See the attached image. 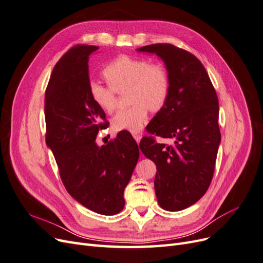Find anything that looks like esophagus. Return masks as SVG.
<instances>
[{
    "label": "esophagus",
    "instance_id": "34e87169",
    "mask_svg": "<svg viewBox=\"0 0 263 263\" xmlns=\"http://www.w3.org/2000/svg\"><path fill=\"white\" fill-rule=\"evenodd\" d=\"M133 136H134L135 140L137 141V144H139V142H140V139H141V135H139V134H133Z\"/></svg>",
    "mask_w": 263,
    "mask_h": 263
}]
</instances>
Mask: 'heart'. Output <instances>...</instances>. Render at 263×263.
<instances>
[{
    "label": "heart",
    "mask_w": 263,
    "mask_h": 263,
    "mask_svg": "<svg viewBox=\"0 0 263 263\" xmlns=\"http://www.w3.org/2000/svg\"><path fill=\"white\" fill-rule=\"evenodd\" d=\"M108 85L92 80L89 95L101 110L112 113L117 106L116 93L128 87V108L119 109L112 119L115 130L139 132L144 126L149 108L160 110L168 101L171 81L168 70L161 63L128 54L118 55L102 70Z\"/></svg>",
    "instance_id": "heart-1"
}]
</instances>
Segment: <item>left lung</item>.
<instances>
[{
  "label": "left lung",
  "instance_id": "obj_1",
  "mask_svg": "<svg viewBox=\"0 0 263 263\" xmlns=\"http://www.w3.org/2000/svg\"><path fill=\"white\" fill-rule=\"evenodd\" d=\"M138 51L160 57L171 90L165 105L148 125V133L174 139L159 144L142 137L140 150L157 165L155 191L165 211H182L196 203L212 182L220 142L218 98L202 62L171 44L144 46Z\"/></svg>",
  "mask_w": 263,
  "mask_h": 263
}]
</instances>
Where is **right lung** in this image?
I'll list each match as a JSON object with an SVG mask.
<instances>
[{
	"instance_id": "add662e5",
	"label": "right lung",
	"mask_w": 263,
	"mask_h": 263,
	"mask_svg": "<svg viewBox=\"0 0 263 263\" xmlns=\"http://www.w3.org/2000/svg\"><path fill=\"white\" fill-rule=\"evenodd\" d=\"M98 46L77 45L54 66L45 94L46 144L68 193L86 209L114 215L139 158L136 140L122 130L105 146L97 136L108 125L89 95V55Z\"/></svg>"
}]
</instances>
